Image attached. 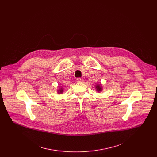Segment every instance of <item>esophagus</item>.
I'll use <instances>...</instances> for the list:
<instances>
[{
	"mask_svg": "<svg viewBox=\"0 0 157 157\" xmlns=\"http://www.w3.org/2000/svg\"><path fill=\"white\" fill-rule=\"evenodd\" d=\"M76 81L78 82V83H82V82H83L84 80H83V78H78V79H76Z\"/></svg>",
	"mask_w": 157,
	"mask_h": 157,
	"instance_id": "obj_1",
	"label": "esophagus"
}]
</instances>
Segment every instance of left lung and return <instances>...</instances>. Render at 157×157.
Returning a JSON list of instances; mask_svg holds the SVG:
<instances>
[{
    "mask_svg": "<svg viewBox=\"0 0 157 157\" xmlns=\"http://www.w3.org/2000/svg\"><path fill=\"white\" fill-rule=\"evenodd\" d=\"M96 88H97V90L98 92H99V91H101V87L99 85H97Z\"/></svg>",
    "mask_w": 157,
    "mask_h": 157,
    "instance_id": "8db88e82",
    "label": "left lung"
}]
</instances>
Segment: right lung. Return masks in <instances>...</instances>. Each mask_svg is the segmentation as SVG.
I'll return each instance as SVG.
<instances>
[{"label": "right lung", "instance_id": "add662e5", "mask_svg": "<svg viewBox=\"0 0 157 157\" xmlns=\"http://www.w3.org/2000/svg\"><path fill=\"white\" fill-rule=\"evenodd\" d=\"M60 92H62V90H60Z\"/></svg>", "mask_w": 157, "mask_h": 157}]
</instances>
